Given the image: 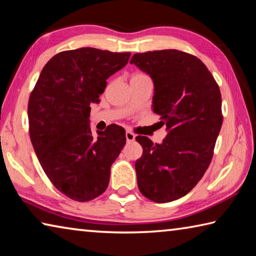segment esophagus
Returning <instances> with one entry per match:
<instances>
[{"instance_id":"34e87169","label":"esophagus","mask_w":256,"mask_h":256,"mask_svg":"<svg viewBox=\"0 0 256 256\" xmlns=\"http://www.w3.org/2000/svg\"><path fill=\"white\" fill-rule=\"evenodd\" d=\"M125 136H126L128 142H132V141L136 140V136H134V134L132 132H130V131H126V133H125Z\"/></svg>"}]
</instances>
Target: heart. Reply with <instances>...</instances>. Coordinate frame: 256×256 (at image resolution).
<instances>
[{
    "instance_id": "b5f03b06",
    "label": "heart",
    "mask_w": 256,
    "mask_h": 256,
    "mask_svg": "<svg viewBox=\"0 0 256 256\" xmlns=\"http://www.w3.org/2000/svg\"><path fill=\"white\" fill-rule=\"evenodd\" d=\"M144 76V74H134L133 76ZM133 76H132V78H133Z\"/></svg>"
}]
</instances>
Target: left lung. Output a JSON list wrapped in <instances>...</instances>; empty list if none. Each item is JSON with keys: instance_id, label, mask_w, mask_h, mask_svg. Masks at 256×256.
<instances>
[{"instance_id": "8db88e82", "label": "left lung", "mask_w": 256, "mask_h": 256, "mask_svg": "<svg viewBox=\"0 0 256 256\" xmlns=\"http://www.w3.org/2000/svg\"><path fill=\"white\" fill-rule=\"evenodd\" d=\"M130 63L152 79V110L166 125L162 144L136 136L144 154L136 162L138 186L149 200L175 201L204 175L222 125V94L206 66L177 50L138 53Z\"/></svg>"}]
</instances>
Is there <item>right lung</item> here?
Instances as JSON below:
<instances>
[{
    "label": "right lung",
    "instance_id": "right-lung-1",
    "mask_svg": "<svg viewBox=\"0 0 256 256\" xmlns=\"http://www.w3.org/2000/svg\"><path fill=\"white\" fill-rule=\"evenodd\" d=\"M131 53L92 47L60 52L42 70L30 94V140L56 188L86 202L104 193L110 167L126 142L116 124L94 136L90 105L98 104L107 79L126 66Z\"/></svg>",
    "mask_w": 256,
    "mask_h": 256
}]
</instances>
